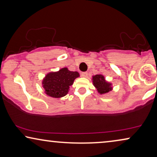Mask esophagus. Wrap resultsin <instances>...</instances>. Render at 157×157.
Returning a JSON list of instances; mask_svg holds the SVG:
<instances>
[{
	"instance_id": "1",
	"label": "esophagus",
	"mask_w": 157,
	"mask_h": 157,
	"mask_svg": "<svg viewBox=\"0 0 157 157\" xmlns=\"http://www.w3.org/2000/svg\"><path fill=\"white\" fill-rule=\"evenodd\" d=\"M81 75H82V77H83V78H87V76H88L87 72H82Z\"/></svg>"
}]
</instances>
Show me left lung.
Returning <instances> with one entry per match:
<instances>
[{"instance_id":"8db88e82","label":"left lung","mask_w":157,"mask_h":157,"mask_svg":"<svg viewBox=\"0 0 157 157\" xmlns=\"http://www.w3.org/2000/svg\"><path fill=\"white\" fill-rule=\"evenodd\" d=\"M93 79V84L97 89L99 93L104 94L107 93L112 90L111 84L108 83L105 81V78L101 75H96L92 78Z\"/></svg>"}]
</instances>
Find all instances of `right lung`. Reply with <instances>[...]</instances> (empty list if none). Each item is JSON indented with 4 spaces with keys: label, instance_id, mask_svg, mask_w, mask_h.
<instances>
[{
    "label": "right lung",
    "instance_id": "right-lung-1",
    "mask_svg": "<svg viewBox=\"0 0 157 157\" xmlns=\"http://www.w3.org/2000/svg\"><path fill=\"white\" fill-rule=\"evenodd\" d=\"M79 76L78 72L70 71L66 67L59 70L58 72L48 73L43 81L45 93L55 98L66 95L75 79Z\"/></svg>",
    "mask_w": 157,
    "mask_h": 157
}]
</instances>
